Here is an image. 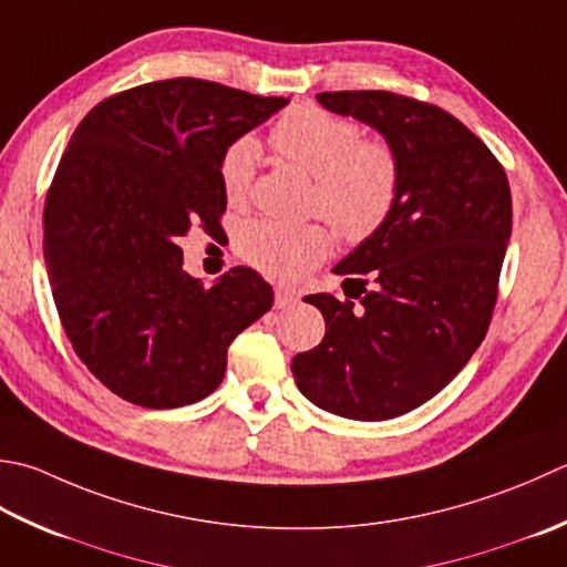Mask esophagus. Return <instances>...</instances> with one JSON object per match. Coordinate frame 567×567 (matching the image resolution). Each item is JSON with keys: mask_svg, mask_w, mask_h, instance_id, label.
<instances>
[{"mask_svg": "<svg viewBox=\"0 0 567 567\" xmlns=\"http://www.w3.org/2000/svg\"><path fill=\"white\" fill-rule=\"evenodd\" d=\"M295 302H297V292L295 290H290V287H282V285L275 287V307L277 309L292 307Z\"/></svg>", "mask_w": 567, "mask_h": 567, "instance_id": "obj_1", "label": "esophagus"}]
</instances>
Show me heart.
Instances as JSON below:
<instances>
[{
    "mask_svg": "<svg viewBox=\"0 0 567 567\" xmlns=\"http://www.w3.org/2000/svg\"><path fill=\"white\" fill-rule=\"evenodd\" d=\"M359 127L319 105H295L275 122L270 142L282 159L312 176L309 208L347 240H363L391 216L401 188V166L379 140H359ZM260 159L250 135L233 140L218 159L220 188L230 204L246 198ZM238 250L255 268L297 280L331 252L324 226L250 220L238 233Z\"/></svg>",
    "mask_w": 567,
    "mask_h": 567,
    "instance_id": "b5f03b06",
    "label": "heart"
}]
</instances>
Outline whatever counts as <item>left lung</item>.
I'll return each mask as SVG.
<instances>
[{
  "mask_svg": "<svg viewBox=\"0 0 567 567\" xmlns=\"http://www.w3.org/2000/svg\"><path fill=\"white\" fill-rule=\"evenodd\" d=\"M329 113L373 127L401 166L385 224L334 265L343 295H309L327 321L292 359L307 401L349 420H391L437 395L480 347L496 305L512 188L486 144L442 107L388 91L319 93ZM377 285L364 290L361 274ZM358 290L346 292V282Z\"/></svg>",
  "mask_w": 567,
  "mask_h": 567,
  "instance_id": "8db88e82",
  "label": "left lung"
}]
</instances>
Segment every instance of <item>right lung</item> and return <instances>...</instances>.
<instances>
[{
    "label": "right lung",
    "instance_id": "obj_1",
    "mask_svg": "<svg viewBox=\"0 0 567 567\" xmlns=\"http://www.w3.org/2000/svg\"><path fill=\"white\" fill-rule=\"evenodd\" d=\"M287 103L169 78L105 97L75 127L43 208V260L78 359L125 401L164 410L214 393L230 341L272 307L250 268L204 287L176 240L220 230V154Z\"/></svg>",
    "mask_w": 567,
    "mask_h": 567
}]
</instances>
